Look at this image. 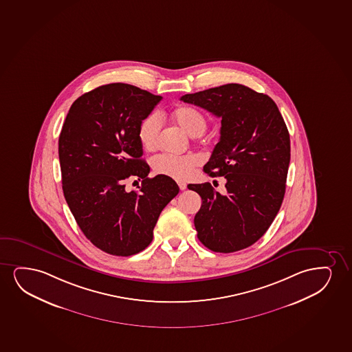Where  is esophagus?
<instances>
[{
    "mask_svg": "<svg viewBox=\"0 0 352 352\" xmlns=\"http://www.w3.org/2000/svg\"><path fill=\"white\" fill-rule=\"evenodd\" d=\"M178 183V186L182 191H184V190H186V188H188V185H186V183H184V182H182V180H178L177 182Z\"/></svg>",
    "mask_w": 352,
    "mask_h": 352,
    "instance_id": "34e87169",
    "label": "esophagus"
}]
</instances>
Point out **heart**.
<instances>
[{
	"label": "heart",
	"mask_w": 352,
	"mask_h": 352,
	"mask_svg": "<svg viewBox=\"0 0 352 352\" xmlns=\"http://www.w3.org/2000/svg\"><path fill=\"white\" fill-rule=\"evenodd\" d=\"M173 119L190 138H199L208 129V119L206 116L193 107H180L174 111ZM161 129L162 117L159 112H153L142 120L138 128V140L144 149H155ZM198 164L199 159L195 154H160L153 157L151 160V167L155 173L174 179L188 178Z\"/></svg>",
	"instance_id": "heart-1"
}]
</instances>
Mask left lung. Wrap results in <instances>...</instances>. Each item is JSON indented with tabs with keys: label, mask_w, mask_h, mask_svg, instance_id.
Segmentation results:
<instances>
[{
	"label": "left lung",
	"mask_w": 352,
	"mask_h": 352,
	"mask_svg": "<svg viewBox=\"0 0 352 352\" xmlns=\"http://www.w3.org/2000/svg\"><path fill=\"white\" fill-rule=\"evenodd\" d=\"M180 100L219 117L221 138L204 172L224 177L226 195L210 183L190 184L201 198L195 216L199 241L232 253L266 233L283 201L290 162V136L274 101L239 83H228Z\"/></svg>",
	"instance_id": "left-lung-1"
}]
</instances>
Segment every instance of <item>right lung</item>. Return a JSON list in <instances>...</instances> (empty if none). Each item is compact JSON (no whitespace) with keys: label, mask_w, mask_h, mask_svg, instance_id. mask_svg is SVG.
Segmentation results:
<instances>
[{"label":"right lung","mask_w":352,"mask_h":352,"mask_svg":"<svg viewBox=\"0 0 352 352\" xmlns=\"http://www.w3.org/2000/svg\"><path fill=\"white\" fill-rule=\"evenodd\" d=\"M162 96L110 83L74 101L58 140L65 201L86 238L112 256L143 251L164 206L179 193L170 177L151 172L138 140L142 120ZM141 179L138 192L124 180Z\"/></svg>","instance_id":"obj_1"}]
</instances>
